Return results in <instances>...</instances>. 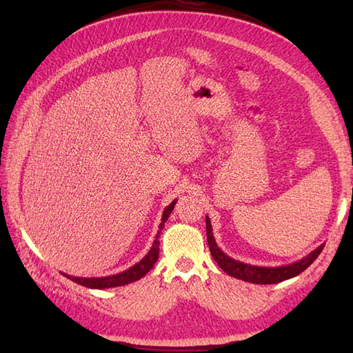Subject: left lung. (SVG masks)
Instances as JSON below:
<instances>
[{"label":"left lung","mask_w":353,"mask_h":353,"mask_svg":"<svg viewBox=\"0 0 353 353\" xmlns=\"http://www.w3.org/2000/svg\"><path fill=\"white\" fill-rule=\"evenodd\" d=\"M206 236H208L209 250H211L212 258L215 259L216 264L221 267V270H224V272H226L229 276L236 277V279L252 282V283H262V285L277 283V282L287 281V279H290V277L301 274L312 264L314 261L319 258L321 250L325 249V244H321L311 254H308V256L301 259L299 262H294V264L270 268V267H256V265L243 264V262H238L235 259L229 258L228 254H224L219 249L216 243L214 241L212 226H211V221H209L208 216H206Z\"/></svg>","instance_id":"1"}]
</instances>
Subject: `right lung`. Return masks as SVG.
I'll list each match as a JSON object with an SVG mask.
<instances>
[{"instance_id":"right-lung-1","label":"right lung","mask_w":353,"mask_h":353,"mask_svg":"<svg viewBox=\"0 0 353 353\" xmlns=\"http://www.w3.org/2000/svg\"><path fill=\"white\" fill-rule=\"evenodd\" d=\"M176 201H172V203L170 206H167V209L163 211V215H162V223H161V229L163 228V223L168 220V216L172 211V208H174ZM157 258H159V238L156 236L154 243H153V247L152 250H150L145 258L139 261L137 265H133L132 268L125 270V272L119 273V274H114V276H108V277H89V279H86V277H72V276H66L68 279L74 281L76 283H80L83 285V287L86 288H95V290H101V288H114V287H121V285H127L130 282H134L141 279L142 276H145L150 270L153 268V265L156 264Z\"/></svg>"}]
</instances>
